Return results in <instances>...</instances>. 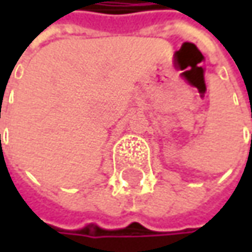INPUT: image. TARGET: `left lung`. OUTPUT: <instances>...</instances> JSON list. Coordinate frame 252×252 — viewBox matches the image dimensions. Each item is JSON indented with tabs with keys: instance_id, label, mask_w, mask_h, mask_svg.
<instances>
[{
	"instance_id": "obj_1",
	"label": "left lung",
	"mask_w": 252,
	"mask_h": 252,
	"mask_svg": "<svg viewBox=\"0 0 252 252\" xmlns=\"http://www.w3.org/2000/svg\"><path fill=\"white\" fill-rule=\"evenodd\" d=\"M251 144H252V143H251Z\"/></svg>"
}]
</instances>
